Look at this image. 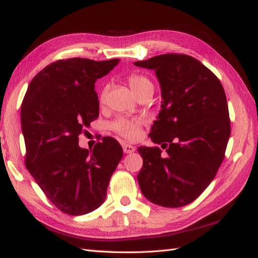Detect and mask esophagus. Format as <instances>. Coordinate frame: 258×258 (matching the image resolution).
Returning a JSON list of instances; mask_svg holds the SVG:
<instances>
[{
    "label": "esophagus",
    "mask_w": 258,
    "mask_h": 258,
    "mask_svg": "<svg viewBox=\"0 0 258 258\" xmlns=\"http://www.w3.org/2000/svg\"><path fill=\"white\" fill-rule=\"evenodd\" d=\"M122 150H123V153L131 154V153H134L136 151V147L130 145V144H123L122 145Z\"/></svg>",
    "instance_id": "esophagus-1"
}]
</instances>
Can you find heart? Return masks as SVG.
<instances>
[{"instance_id":"obj_1","label":"heart","mask_w":258,"mask_h":258,"mask_svg":"<svg viewBox=\"0 0 258 258\" xmlns=\"http://www.w3.org/2000/svg\"><path fill=\"white\" fill-rule=\"evenodd\" d=\"M128 84L130 86V88L132 89L137 97L141 95L142 92L145 90L154 88V85L152 81L148 79L147 76L143 74H139V73H134L130 74L128 76ZM107 86H104V87L100 90L99 93V103L100 105H103L105 103L106 100V95H107ZM144 120L141 118H127V117H118L115 120H113L110 123V128L116 132L117 135L121 136L122 138L127 139V140H137L140 137V134H141V128L143 126Z\"/></svg>"}]
</instances>
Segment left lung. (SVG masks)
Masks as SVG:
<instances>
[{
    "label": "left lung",
    "instance_id": "1",
    "mask_svg": "<svg viewBox=\"0 0 258 258\" xmlns=\"http://www.w3.org/2000/svg\"><path fill=\"white\" fill-rule=\"evenodd\" d=\"M135 64L155 70L160 83L161 111L150 137L167 152L138 148L143 159L140 188L157 206L189 205L213 181L225 157L230 119L224 88L212 71L187 54H159Z\"/></svg>",
    "mask_w": 258,
    "mask_h": 258
}]
</instances>
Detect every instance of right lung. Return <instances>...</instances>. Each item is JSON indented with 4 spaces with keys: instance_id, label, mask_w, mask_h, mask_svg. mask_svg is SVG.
Instances as JSON below:
<instances>
[{
    "instance_id": "obj_1",
    "label": "right lung",
    "mask_w": 258,
    "mask_h": 258,
    "mask_svg": "<svg viewBox=\"0 0 258 258\" xmlns=\"http://www.w3.org/2000/svg\"><path fill=\"white\" fill-rule=\"evenodd\" d=\"M118 62L54 61L33 77L22 101L26 167L51 204L70 215L87 214L103 204L122 158L120 144L111 137L92 151L79 146V136L99 116L95 83Z\"/></svg>"
}]
</instances>
